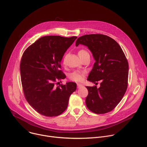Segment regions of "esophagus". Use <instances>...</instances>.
<instances>
[{
	"label": "esophagus",
	"instance_id": "34e87169",
	"mask_svg": "<svg viewBox=\"0 0 147 147\" xmlns=\"http://www.w3.org/2000/svg\"><path fill=\"white\" fill-rule=\"evenodd\" d=\"M77 87L78 88H80L81 87H83L84 86L82 84H77Z\"/></svg>",
	"mask_w": 147,
	"mask_h": 147
}]
</instances>
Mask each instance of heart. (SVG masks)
Segmentation results:
<instances>
[{"label":"heart","mask_w":147,"mask_h":147,"mask_svg":"<svg viewBox=\"0 0 147 147\" xmlns=\"http://www.w3.org/2000/svg\"><path fill=\"white\" fill-rule=\"evenodd\" d=\"M78 55L80 59H82L86 55H90L88 52L85 49H80L78 52ZM66 60V57L65 56L63 59V63L65 64ZM86 73L84 71H75L70 75L69 78L72 81H76V82H81L83 80L84 77V75L86 74Z\"/></svg>","instance_id":"obj_1"}]
</instances>
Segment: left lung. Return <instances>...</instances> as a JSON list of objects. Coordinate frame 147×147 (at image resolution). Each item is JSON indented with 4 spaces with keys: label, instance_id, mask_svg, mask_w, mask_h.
<instances>
[{
    "label": "left lung",
    "instance_id": "obj_1",
    "mask_svg": "<svg viewBox=\"0 0 147 147\" xmlns=\"http://www.w3.org/2000/svg\"><path fill=\"white\" fill-rule=\"evenodd\" d=\"M80 44L88 48L95 60L87 80L94 83L101 81L99 88L95 86L86 87L88 91L87 107L96 114L109 112L116 108L127 90V60L117 42L105 35L81 36L76 42V47Z\"/></svg>",
    "mask_w": 147,
    "mask_h": 147
}]
</instances>
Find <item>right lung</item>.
<instances>
[{
	"mask_svg": "<svg viewBox=\"0 0 147 147\" xmlns=\"http://www.w3.org/2000/svg\"><path fill=\"white\" fill-rule=\"evenodd\" d=\"M77 36L51 35L41 37L24 52L20 62L21 80L24 96L39 114L47 117L60 115L67 109L76 83L55 87L56 80L66 78L60 61Z\"/></svg>",
	"mask_w": 147,
	"mask_h": 147,
	"instance_id": "add662e5",
	"label": "right lung"
}]
</instances>
